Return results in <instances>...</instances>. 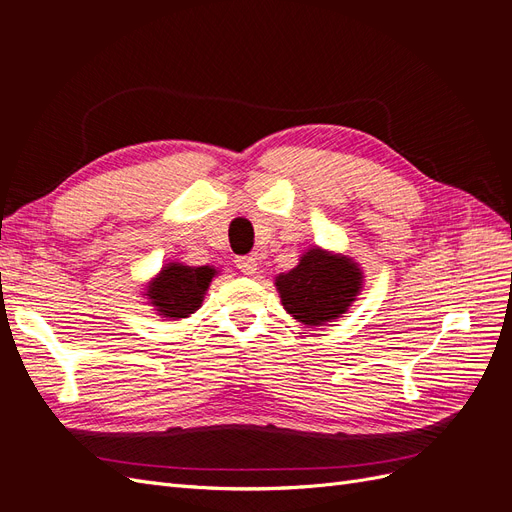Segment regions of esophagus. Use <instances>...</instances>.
Returning <instances> with one entry per match:
<instances>
[{"label":"esophagus","mask_w":512,"mask_h":512,"mask_svg":"<svg viewBox=\"0 0 512 512\" xmlns=\"http://www.w3.org/2000/svg\"><path fill=\"white\" fill-rule=\"evenodd\" d=\"M237 269L245 275H254L258 271V262L252 256H241L237 258Z\"/></svg>","instance_id":"1"}]
</instances>
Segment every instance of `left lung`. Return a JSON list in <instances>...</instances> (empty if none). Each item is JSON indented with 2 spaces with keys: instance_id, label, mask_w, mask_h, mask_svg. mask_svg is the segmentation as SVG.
<instances>
[{
  "instance_id": "obj_1",
  "label": "left lung",
  "mask_w": 512,
  "mask_h": 512,
  "mask_svg": "<svg viewBox=\"0 0 512 512\" xmlns=\"http://www.w3.org/2000/svg\"><path fill=\"white\" fill-rule=\"evenodd\" d=\"M282 305L305 327H322L348 312L363 288V271L348 256L320 247L307 250L299 265L275 277Z\"/></svg>"
}]
</instances>
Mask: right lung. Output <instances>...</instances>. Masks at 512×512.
<instances>
[{"label":"right lung","instance_id":"right-lung-1","mask_svg":"<svg viewBox=\"0 0 512 512\" xmlns=\"http://www.w3.org/2000/svg\"><path fill=\"white\" fill-rule=\"evenodd\" d=\"M215 273L218 271L211 267H188L181 262H170L149 282L145 297L162 318H188L203 305Z\"/></svg>","mask_w":512,"mask_h":512}]
</instances>
